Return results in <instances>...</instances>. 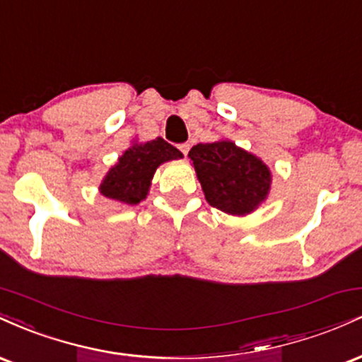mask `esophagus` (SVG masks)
Listing matches in <instances>:
<instances>
[{
	"instance_id": "esophagus-1",
	"label": "esophagus",
	"mask_w": 362,
	"mask_h": 362,
	"mask_svg": "<svg viewBox=\"0 0 362 362\" xmlns=\"http://www.w3.org/2000/svg\"><path fill=\"white\" fill-rule=\"evenodd\" d=\"M178 149H180V151L184 153V155L187 156V153H189V149H190V144H189V143H182V144H178Z\"/></svg>"
}]
</instances>
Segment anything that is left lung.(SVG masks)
<instances>
[{
	"mask_svg": "<svg viewBox=\"0 0 362 362\" xmlns=\"http://www.w3.org/2000/svg\"><path fill=\"white\" fill-rule=\"evenodd\" d=\"M189 158L206 201L223 213L245 216L267 199L272 175L267 165L233 141L195 144Z\"/></svg>",
	"mask_w": 362,
	"mask_h": 362,
	"instance_id": "8db88e82",
	"label": "left lung"
}]
</instances>
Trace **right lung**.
<instances>
[{"mask_svg":"<svg viewBox=\"0 0 362 362\" xmlns=\"http://www.w3.org/2000/svg\"><path fill=\"white\" fill-rule=\"evenodd\" d=\"M182 156L184 155L163 138L134 143L109 170L100 184V194L124 204H139L146 199L156 168L165 161Z\"/></svg>","mask_w":362,"mask_h":362,"instance_id":"1","label":"right lung"}]
</instances>
